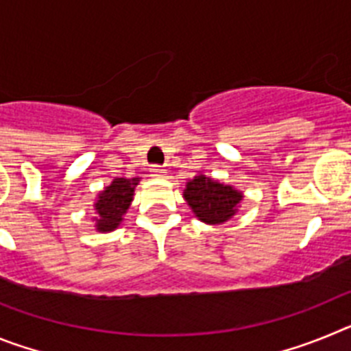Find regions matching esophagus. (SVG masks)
<instances>
[{
	"label": "esophagus",
	"mask_w": 351,
	"mask_h": 351,
	"mask_svg": "<svg viewBox=\"0 0 351 351\" xmlns=\"http://www.w3.org/2000/svg\"><path fill=\"white\" fill-rule=\"evenodd\" d=\"M149 172H151L153 178H163V176H165V169L160 165H153L151 169H149Z\"/></svg>",
	"instance_id": "esophagus-1"
}]
</instances>
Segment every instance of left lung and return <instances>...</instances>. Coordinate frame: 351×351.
Segmentation results:
<instances>
[{
  "instance_id": "8db88e82",
  "label": "left lung",
  "mask_w": 351,
  "mask_h": 351,
  "mask_svg": "<svg viewBox=\"0 0 351 351\" xmlns=\"http://www.w3.org/2000/svg\"><path fill=\"white\" fill-rule=\"evenodd\" d=\"M184 198L198 219L210 225H219L234 216L243 195L232 186L210 181L206 176H197L186 184Z\"/></svg>"
}]
</instances>
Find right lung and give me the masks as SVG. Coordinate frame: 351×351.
I'll return each mask as SVG.
<instances>
[{"instance_id":"1","label":"right lung","mask_w":351,"mask_h":351,"mask_svg":"<svg viewBox=\"0 0 351 351\" xmlns=\"http://www.w3.org/2000/svg\"><path fill=\"white\" fill-rule=\"evenodd\" d=\"M137 181L138 178H117L114 179L112 184L105 188L104 193H100V200L95 204L96 210H98V219H96L98 230L110 232L119 225L123 214L126 213L130 202H132Z\"/></svg>"}]
</instances>
